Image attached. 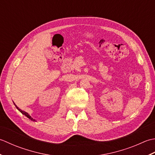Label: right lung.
<instances>
[{"label": "right lung", "mask_w": 155, "mask_h": 155, "mask_svg": "<svg viewBox=\"0 0 155 155\" xmlns=\"http://www.w3.org/2000/svg\"><path fill=\"white\" fill-rule=\"evenodd\" d=\"M15 106H16V108H17V109H18V110H19V111H20V112H21L22 114H24L25 116H27V117L28 118H29L30 120H33V121H35V119H33V118H31V116H29V114H28L27 112H25V111H23V110H21L20 108H18V107H17V106H16V105H15Z\"/></svg>", "instance_id": "1"}]
</instances>
